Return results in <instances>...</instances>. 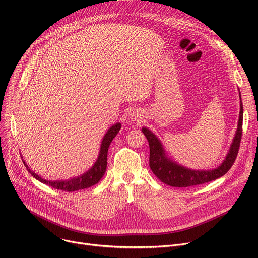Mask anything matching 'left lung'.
Here are the masks:
<instances>
[{
    "label": "left lung",
    "instance_id": "1",
    "mask_svg": "<svg viewBox=\"0 0 258 258\" xmlns=\"http://www.w3.org/2000/svg\"><path fill=\"white\" fill-rule=\"evenodd\" d=\"M242 103H240L239 120L233 143L222 165L212 170H191L170 161L165 156L163 147L158 138L151 131L143 127L142 133L145 135L150 145L151 169L161 182L172 187H191L221 178L232 167L237 157L242 135Z\"/></svg>",
    "mask_w": 258,
    "mask_h": 258
}]
</instances>
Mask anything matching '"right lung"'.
<instances>
[{"label": "right lung", "instance_id": "obj_1", "mask_svg": "<svg viewBox=\"0 0 258 258\" xmlns=\"http://www.w3.org/2000/svg\"><path fill=\"white\" fill-rule=\"evenodd\" d=\"M120 128H121V124L117 123L107 131V133L105 134V136L102 140L97 161L95 162L94 166L90 170H88L83 175H80V177L74 178V179L69 180V181H47V180H44V179L40 178L39 175H37L33 171H31V169L28 167V165H26L25 162H24V165L26 166L27 170H28L32 174L33 178H35L36 180L40 181L46 185L52 186L53 188L59 189V190L71 192V191L80 190V189L89 188V187H91L95 184H97L101 180V178L103 177V174H104L105 169H106V165H107L106 161H107L108 147H110L111 142L116 137V135L118 134Z\"/></svg>", "mask_w": 258, "mask_h": 258}]
</instances>
